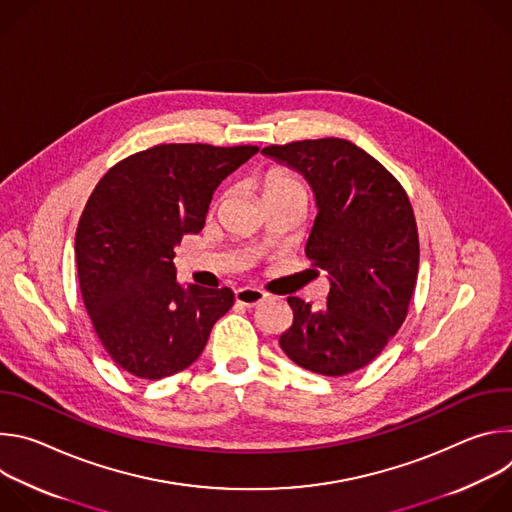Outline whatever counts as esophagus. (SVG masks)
I'll list each match as a JSON object with an SVG mask.
<instances>
[{
  "label": "esophagus",
  "mask_w": 512,
  "mask_h": 512,
  "mask_svg": "<svg viewBox=\"0 0 512 512\" xmlns=\"http://www.w3.org/2000/svg\"><path fill=\"white\" fill-rule=\"evenodd\" d=\"M265 291L257 289V287H239L235 291V300L239 306H245V308H255L259 306L263 300H265Z\"/></svg>",
  "instance_id": "obj_1"
}]
</instances>
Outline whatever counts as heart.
<instances>
[{
	"label": "heart",
	"instance_id": "b5f03b06",
	"mask_svg": "<svg viewBox=\"0 0 512 512\" xmlns=\"http://www.w3.org/2000/svg\"><path fill=\"white\" fill-rule=\"evenodd\" d=\"M261 188H263V198H271V196H279V194H289V192H304V184L285 170H269L263 178H261Z\"/></svg>",
	"mask_w": 512,
	"mask_h": 512
}]
</instances>
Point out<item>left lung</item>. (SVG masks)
Listing matches in <instances>:
<instances>
[{
	"label": "left lung",
	"mask_w": 512,
	"mask_h": 512,
	"mask_svg": "<svg viewBox=\"0 0 512 512\" xmlns=\"http://www.w3.org/2000/svg\"><path fill=\"white\" fill-rule=\"evenodd\" d=\"M261 154L304 174L318 216L306 257L330 273L324 308L287 298L279 336L298 367L342 377L373 362L405 322L419 269L415 214L399 180L338 137L269 145Z\"/></svg>",
	"instance_id": "8db88e82"
}]
</instances>
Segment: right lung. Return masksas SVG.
<instances>
[{
	"label": "right lung",
	"mask_w": 512,
	"mask_h": 512,
	"mask_svg": "<svg viewBox=\"0 0 512 512\" xmlns=\"http://www.w3.org/2000/svg\"><path fill=\"white\" fill-rule=\"evenodd\" d=\"M257 152L154 145L115 164L89 196L75 239L81 294L103 348L133 377L188 369L235 304L229 287H182L174 247L204 227L218 184Z\"/></svg>",
	"instance_id": "1"
}]
</instances>
